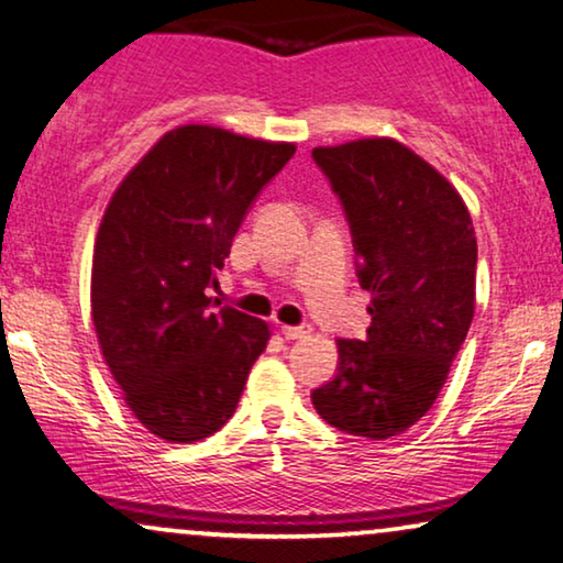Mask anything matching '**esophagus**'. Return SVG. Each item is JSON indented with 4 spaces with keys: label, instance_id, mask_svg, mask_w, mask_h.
I'll return each mask as SVG.
<instances>
[{
    "label": "esophagus",
    "instance_id": "1",
    "mask_svg": "<svg viewBox=\"0 0 563 563\" xmlns=\"http://www.w3.org/2000/svg\"><path fill=\"white\" fill-rule=\"evenodd\" d=\"M280 331L285 334V339H306L311 334V327H308V323H300V327H283Z\"/></svg>",
    "mask_w": 563,
    "mask_h": 563
}]
</instances>
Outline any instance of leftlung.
Segmentation results:
<instances>
[{"instance_id": "obj_1", "label": "left lung", "mask_w": 563, "mask_h": 563, "mask_svg": "<svg viewBox=\"0 0 563 563\" xmlns=\"http://www.w3.org/2000/svg\"><path fill=\"white\" fill-rule=\"evenodd\" d=\"M369 292L367 336L339 339L336 375L311 393L334 429L372 441L429 413L474 316L477 236L451 184L395 140L316 147Z\"/></svg>"}]
</instances>
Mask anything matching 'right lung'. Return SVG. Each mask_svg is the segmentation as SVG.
<instances>
[{
	"instance_id": "1",
	"label": "right lung",
	"mask_w": 563,
	"mask_h": 563,
	"mask_svg": "<svg viewBox=\"0 0 563 563\" xmlns=\"http://www.w3.org/2000/svg\"><path fill=\"white\" fill-rule=\"evenodd\" d=\"M296 147L188 124L165 134L117 188L91 267L101 354L134 418L170 443L224 426L265 321L209 298L252 203Z\"/></svg>"
}]
</instances>
